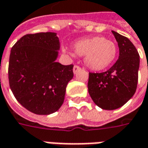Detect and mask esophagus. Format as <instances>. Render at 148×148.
Instances as JSON below:
<instances>
[{"instance_id": "1", "label": "esophagus", "mask_w": 148, "mask_h": 148, "mask_svg": "<svg viewBox=\"0 0 148 148\" xmlns=\"http://www.w3.org/2000/svg\"><path fill=\"white\" fill-rule=\"evenodd\" d=\"M80 70H81V67H80V66H78L75 65L74 66V68H73V72H74V74H77V71H80Z\"/></svg>"}]
</instances>
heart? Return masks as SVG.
<instances>
[{"label":"heart","instance_id":"1","mask_svg":"<svg viewBox=\"0 0 148 148\" xmlns=\"http://www.w3.org/2000/svg\"><path fill=\"white\" fill-rule=\"evenodd\" d=\"M74 54L85 56L88 68L100 71L112 64L117 56V47L113 41L103 37H93L78 40L74 45Z\"/></svg>","mask_w":148,"mask_h":148}]
</instances>
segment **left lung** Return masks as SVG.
Segmentation results:
<instances>
[{
    "label": "left lung",
    "mask_w": 148,
    "mask_h": 148,
    "mask_svg": "<svg viewBox=\"0 0 148 148\" xmlns=\"http://www.w3.org/2000/svg\"><path fill=\"white\" fill-rule=\"evenodd\" d=\"M119 48V60L108 71L89 73L88 93L99 108L118 109L126 103L136 90L140 56L129 38L112 30Z\"/></svg>",
    "instance_id": "left-lung-1"
}]
</instances>
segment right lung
Returning <instances> with one entry per match:
<instances>
[{
	"label": "right lung",
	"instance_id": "add662e5",
	"mask_svg": "<svg viewBox=\"0 0 148 148\" xmlns=\"http://www.w3.org/2000/svg\"><path fill=\"white\" fill-rule=\"evenodd\" d=\"M60 48L53 32L25 35L12 48L10 88L18 103L32 113L48 115L63 103L66 85L74 77V65L56 61Z\"/></svg>",
	"mask_w": 148,
	"mask_h": 148
}]
</instances>
